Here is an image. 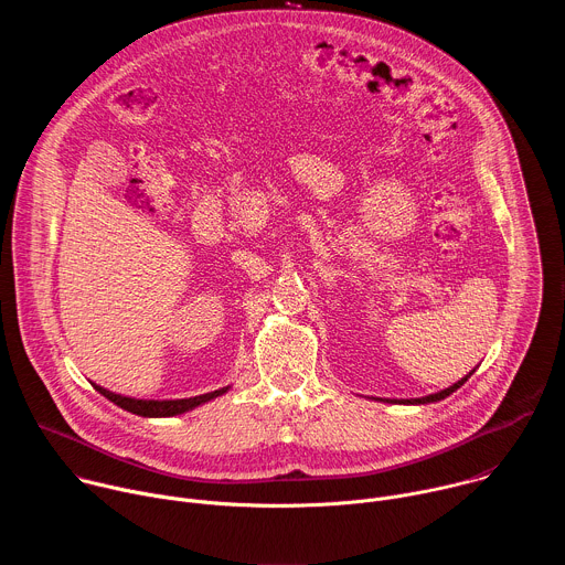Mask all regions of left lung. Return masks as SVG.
I'll return each instance as SVG.
<instances>
[{"instance_id": "8db88e82", "label": "left lung", "mask_w": 565, "mask_h": 565, "mask_svg": "<svg viewBox=\"0 0 565 565\" xmlns=\"http://www.w3.org/2000/svg\"><path fill=\"white\" fill-rule=\"evenodd\" d=\"M471 373H473V371H471ZM471 373H469V375H465L462 380H458L454 386L443 388V391H438V393H431V395H425V397H412V399H393V402H402V405H427V402H438V399L447 397L449 393H454L456 388H460V386L471 377Z\"/></svg>"}]
</instances>
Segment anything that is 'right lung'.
I'll return each instance as SVG.
<instances>
[{
	"instance_id": "obj_1",
	"label": "right lung",
	"mask_w": 565,
	"mask_h": 565,
	"mask_svg": "<svg viewBox=\"0 0 565 565\" xmlns=\"http://www.w3.org/2000/svg\"><path fill=\"white\" fill-rule=\"evenodd\" d=\"M96 391H100L107 399H111L114 405H118L120 409L125 412H131L136 416H145V418H168V416H179V414H185L199 405H203V402L225 393L227 388H218V391H212V393H203V395H194V397H183V399H136V397H125V395H118V393H111L98 384H94Z\"/></svg>"
}]
</instances>
